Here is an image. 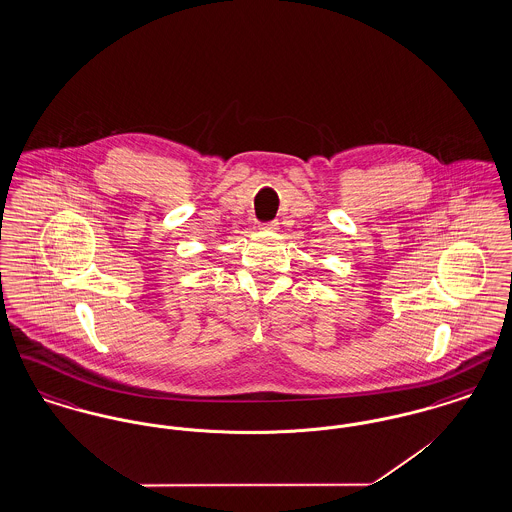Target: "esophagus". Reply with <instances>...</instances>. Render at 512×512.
Wrapping results in <instances>:
<instances>
[{
  "instance_id": "34e87169",
  "label": "esophagus",
  "mask_w": 512,
  "mask_h": 512,
  "mask_svg": "<svg viewBox=\"0 0 512 512\" xmlns=\"http://www.w3.org/2000/svg\"><path fill=\"white\" fill-rule=\"evenodd\" d=\"M261 230H270V232H274V230H278V222H276V220L263 222V224H261Z\"/></svg>"
}]
</instances>
